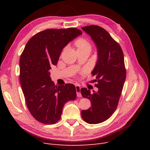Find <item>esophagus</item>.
I'll return each mask as SVG.
<instances>
[{"label":"esophagus","mask_w":150,"mask_h":150,"mask_svg":"<svg viewBox=\"0 0 150 150\" xmlns=\"http://www.w3.org/2000/svg\"><path fill=\"white\" fill-rule=\"evenodd\" d=\"M75 88H76L77 97H81V92H80V90H81L80 86H78V85H76V86H75Z\"/></svg>","instance_id":"obj_1"}]
</instances>
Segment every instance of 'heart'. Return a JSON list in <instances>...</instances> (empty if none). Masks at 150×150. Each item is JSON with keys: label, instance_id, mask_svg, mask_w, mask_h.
<instances>
[{"label": "heart", "instance_id": "b5f03b06", "mask_svg": "<svg viewBox=\"0 0 150 150\" xmlns=\"http://www.w3.org/2000/svg\"><path fill=\"white\" fill-rule=\"evenodd\" d=\"M75 45L78 50H91V44L87 39L84 38H80L75 42Z\"/></svg>", "mask_w": 150, "mask_h": 150}]
</instances>
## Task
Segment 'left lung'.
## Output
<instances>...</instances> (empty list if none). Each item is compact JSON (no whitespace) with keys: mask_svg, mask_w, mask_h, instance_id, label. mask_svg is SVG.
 <instances>
[{"mask_svg":"<svg viewBox=\"0 0 150 150\" xmlns=\"http://www.w3.org/2000/svg\"><path fill=\"white\" fill-rule=\"evenodd\" d=\"M81 28L97 47L98 59L92 74L98 88L93 92L81 89L83 97L89 99L92 105L83 110L81 117L88 123L97 124L108 119L118 106L126 79L124 56L120 45L104 28L93 25Z\"/></svg>","mask_w":150,"mask_h":150,"instance_id":"left-lung-1","label":"left lung"}]
</instances>
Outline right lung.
Instances as JSON below:
<instances>
[{
  "label": "right lung",
  "instance_id": "1",
  "mask_svg": "<svg viewBox=\"0 0 150 150\" xmlns=\"http://www.w3.org/2000/svg\"><path fill=\"white\" fill-rule=\"evenodd\" d=\"M82 34L75 28L47 29L31 37L20 61V82L30 112L38 122L54 124L61 119L62 108L76 97L72 84L55 86L50 78L65 46Z\"/></svg>",
  "mask_w": 150,
  "mask_h": 150
}]
</instances>
